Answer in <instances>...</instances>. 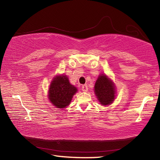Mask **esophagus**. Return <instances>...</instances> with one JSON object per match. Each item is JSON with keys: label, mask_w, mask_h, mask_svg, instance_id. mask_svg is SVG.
Wrapping results in <instances>:
<instances>
[{"label": "esophagus", "mask_w": 160, "mask_h": 160, "mask_svg": "<svg viewBox=\"0 0 160 160\" xmlns=\"http://www.w3.org/2000/svg\"><path fill=\"white\" fill-rule=\"evenodd\" d=\"M82 90L83 92H88V86L87 85H84L82 86Z\"/></svg>", "instance_id": "esophagus-1"}]
</instances>
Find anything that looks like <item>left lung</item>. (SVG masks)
<instances>
[{
    "mask_svg": "<svg viewBox=\"0 0 160 160\" xmlns=\"http://www.w3.org/2000/svg\"><path fill=\"white\" fill-rule=\"evenodd\" d=\"M94 94L100 104H112L116 98V87L113 81L105 74H100L94 85Z\"/></svg>",
    "mask_w": 160,
    "mask_h": 160,
    "instance_id": "obj_1",
    "label": "left lung"
}]
</instances>
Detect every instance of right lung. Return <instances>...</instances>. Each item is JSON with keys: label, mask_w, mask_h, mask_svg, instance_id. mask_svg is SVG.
<instances>
[{"label": "right lung", "mask_w": 160, "mask_h": 160, "mask_svg": "<svg viewBox=\"0 0 160 160\" xmlns=\"http://www.w3.org/2000/svg\"><path fill=\"white\" fill-rule=\"evenodd\" d=\"M77 88L70 83L66 75H58L53 78L48 91V98L58 109H65L71 102Z\"/></svg>", "instance_id": "obj_1"}]
</instances>
